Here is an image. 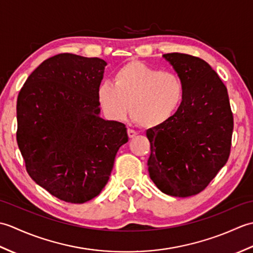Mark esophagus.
<instances>
[{
    "mask_svg": "<svg viewBox=\"0 0 253 253\" xmlns=\"http://www.w3.org/2000/svg\"><path fill=\"white\" fill-rule=\"evenodd\" d=\"M127 133H128V137L129 138H133L137 136V131L133 130V129H130V128H128L127 129Z\"/></svg>",
    "mask_w": 253,
    "mask_h": 253,
    "instance_id": "esophagus-1",
    "label": "esophagus"
}]
</instances>
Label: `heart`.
I'll use <instances>...</instances> for the list:
<instances>
[{"mask_svg":"<svg viewBox=\"0 0 253 253\" xmlns=\"http://www.w3.org/2000/svg\"><path fill=\"white\" fill-rule=\"evenodd\" d=\"M113 82L101 83L96 89L101 110L113 121H124L129 111L139 126L159 127L176 115L184 101L185 84L178 74L139 61L118 68Z\"/></svg>","mask_w":253,"mask_h":253,"instance_id":"heart-1","label":"heart"}]
</instances>
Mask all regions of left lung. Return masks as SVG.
<instances>
[{
	"label": "left lung",
	"instance_id": "8db88e82",
	"mask_svg": "<svg viewBox=\"0 0 253 253\" xmlns=\"http://www.w3.org/2000/svg\"><path fill=\"white\" fill-rule=\"evenodd\" d=\"M163 57L185 84L179 111L162 126L150 128V178L174 197L201 192L226 164L234 128L227 89L209 64L184 53Z\"/></svg>",
	"mask_w": 253,
	"mask_h": 253
}]
</instances>
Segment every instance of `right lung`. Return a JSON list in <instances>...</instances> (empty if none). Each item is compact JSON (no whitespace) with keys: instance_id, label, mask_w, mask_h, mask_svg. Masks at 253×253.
Instances as JSON below:
<instances>
[{"instance_id":"1","label":"right lung","mask_w":253,"mask_h":253,"mask_svg":"<svg viewBox=\"0 0 253 253\" xmlns=\"http://www.w3.org/2000/svg\"><path fill=\"white\" fill-rule=\"evenodd\" d=\"M106 62L62 53L41 63L17 98V143L26 169L52 196L84 203L101 192L128 141L123 123L100 117Z\"/></svg>"}]
</instances>
